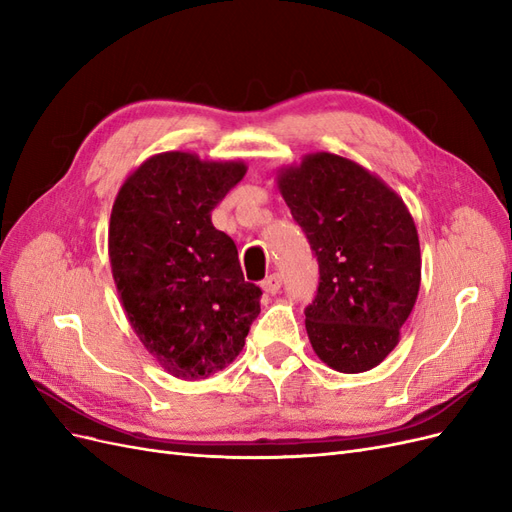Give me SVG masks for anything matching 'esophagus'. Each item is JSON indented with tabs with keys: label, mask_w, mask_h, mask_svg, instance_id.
I'll return each mask as SVG.
<instances>
[{
	"label": "esophagus",
	"mask_w": 512,
	"mask_h": 512,
	"mask_svg": "<svg viewBox=\"0 0 512 512\" xmlns=\"http://www.w3.org/2000/svg\"><path fill=\"white\" fill-rule=\"evenodd\" d=\"M262 290L267 292V294H277L279 292V288H281V275L279 273H273V275H269L267 279L262 281Z\"/></svg>",
	"instance_id": "obj_1"
}]
</instances>
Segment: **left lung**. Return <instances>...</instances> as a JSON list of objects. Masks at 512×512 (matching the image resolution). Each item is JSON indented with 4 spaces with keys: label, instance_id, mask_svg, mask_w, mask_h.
<instances>
[{
    "label": "left lung",
    "instance_id": "1",
    "mask_svg": "<svg viewBox=\"0 0 512 512\" xmlns=\"http://www.w3.org/2000/svg\"><path fill=\"white\" fill-rule=\"evenodd\" d=\"M277 188L320 264L305 309L311 347L339 373L379 366L400 341L421 284L409 207L379 175L332 152L277 171Z\"/></svg>",
    "mask_w": 512,
    "mask_h": 512
}]
</instances>
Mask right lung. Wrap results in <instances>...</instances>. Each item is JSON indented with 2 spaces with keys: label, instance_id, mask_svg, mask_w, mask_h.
Listing matches in <instances>:
<instances>
[{
  "label": "right lung",
  "instance_id": "add662e5",
  "mask_svg": "<svg viewBox=\"0 0 512 512\" xmlns=\"http://www.w3.org/2000/svg\"><path fill=\"white\" fill-rule=\"evenodd\" d=\"M248 165L161 152L135 167L112 205L108 252L127 320L169 375L199 381L231 364L260 313L237 245L211 211Z\"/></svg>",
  "mask_w": 512,
  "mask_h": 512
}]
</instances>
